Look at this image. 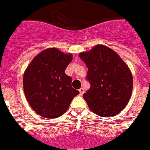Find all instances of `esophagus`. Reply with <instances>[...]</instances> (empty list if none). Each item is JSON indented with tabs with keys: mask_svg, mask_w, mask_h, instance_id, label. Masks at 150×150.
<instances>
[{
	"mask_svg": "<svg viewBox=\"0 0 150 150\" xmlns=\"http://www.w3.org/2000/svg\"><path fill=\"white\" fill-rule=\"evenodd\" d=\"M79 95L80 96H82V94L84 93V92H85V91H84V89L82 88H81L79 90Z\"/></svg>",
	"mask_w": 150,
	"mask_h": 150,
	"instance_id": "34e87169",
	"label": "esophagus"
}]
</instances>
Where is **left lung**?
Wrapping results in <instances>:
<instances>
[{
	"instance_id": "left-lung-1",
	"label": "left lung",
	"mask_w": 150,
	"mask_h": 150,
	"mask_svg": "<svg viewBox=\"0 0 150 150\" xmlns=\"http://www.w3.org/2000/svg\"><path fill=\"white\" fill-rule=\"evenodd\" d=\"M88 67L91 88L83 94L92 112L102 117L115 115L126 107L132 91V75L119 54L109 47L96 45L79 54Z\"/></svg>"
}]
</instances>
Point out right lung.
I'll list each match as a JSON object with an SVG mask.
<instances>
[{
	"label": "right lung",
	"mask_w": 150,
	"mask_h": 150,
	"mask_svg": "<svg viewBox=\"0 0 150 150\" xmlns=\"http://www.w3.org/2000/svg\"><path fill=\"white\" fill-rule=\"evenodd\" d=\"M71 60V54L49 48L38 54L25 69L23 81L25 98L40 116H61L79 93L71 87L72 79L65 73Z\"/></svg>",
	"instance_id": "obj_1"
}]
</instances>
